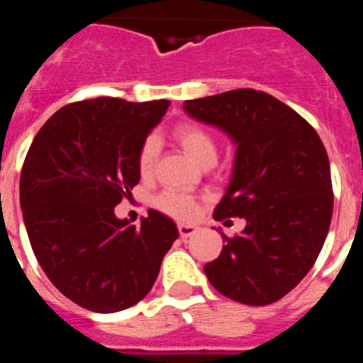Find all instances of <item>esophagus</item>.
Listing matches in <instances>:
<instances>
[{
  "label": "esophagus",
  "instance_id": "1",
  "mask_svg": "<svg viewBox=\"0 0 363 363\" xmlns=\"http://www.w3.org/2000/svg\"><path fill=\"white\" fill-rule=\"evenodd\" d=\"M178 233H179V236H182V238L187 240V238H191V236H194V234L198 233V227L196 225H187V223H179Z\"/></svg>",
  "mask_w": 363,
  "mask_h": 363
}]
</instances>
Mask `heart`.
Masks as SVG:
<instances>
[{"label": "heart", "instance_id": "1", "mask_svg": "<svg viewBox=\"0 0 363 363\" xmlns=\"http://www.w3.org/2000/svg\"><path fill=\"white\" fill-rule=\"evenodd\" d=\"M174 140L185 150L189 158L200 167H213L218 160V142L207 127L194 121H184L174 127ZM160 145L156 138L149 136L138 150V171L142 176H150L158 160ZM156 207L169 216L189 220L198 213V203L194 198L179 192L167 191L156 198Z\"/></svg>", "mask_w": 363, "mask_h": 363}]
</instances>
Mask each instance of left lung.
<instances>
[{
  "mask_svg": "<svg viewBox=\"0 0 363 363\" xmlns=\"http://www.w3.org/2000/svg\"><path fill=\"white\" fill-rule=\"evenodd\" d=\"M185 112L236 143L225 196L214 220L245 218L203 265L214 289L245 306H269L293 291L322 251L333 216L331 167L316 130L267 92L236 89L187 99Z\"/></svg>",
  "mask_w": 363,
  "mask_h": 363,
  "instance_id": "8db88e82",
  "label": "left lung"
}]
</instances>
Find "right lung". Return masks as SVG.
I'll use <instances>...</instances> for the list:
<instances>
[{"label": "right lung", "instance_id": "right-lung-1", "mask_svg": "<svg viewBox=\"0 0 363 363\" xmlns=\"http://www.w3.org/2000/svg\"><path fill=\"white\" fill-rule=\"evenodd\" d=\"M169 104L108 96L69 104L28 149L19 203L32 251L54 287L83 309L116 313L145 298L178 238L158 211L138 227L114 216L140 182L138 150Z\"/></svg>", "mask_w": 363, "mask_h": 363}]
</instances>
